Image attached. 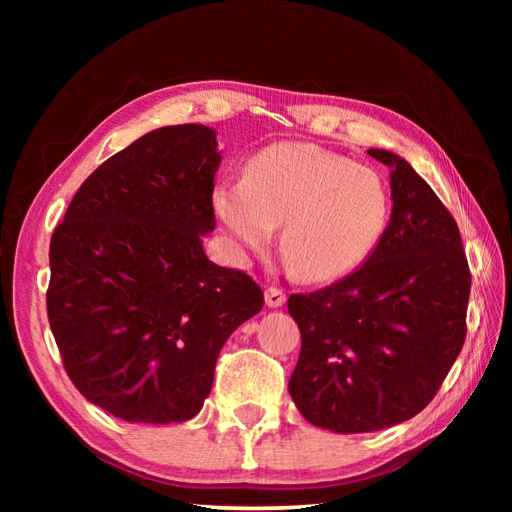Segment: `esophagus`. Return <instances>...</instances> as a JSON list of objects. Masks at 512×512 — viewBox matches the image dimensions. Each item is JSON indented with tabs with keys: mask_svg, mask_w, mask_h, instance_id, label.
<instances>
[{
	"mask_svg": "<svg viewBox=\"0 0 512 512\" xmlns=\"http://www.w3.org/2000/svg\"><path fill=\"white\" fill-rule=\"evenodd\" d=\"M284 302H287V293H284L282 289H277V287H268L266 289V305L268 307L277 309V307H282Z\"/></svg>",
	"mask_w": 512,
	"mask_h": 512,
	"instance_id": "obj_1",
	"label": "esophagus"
}]
</instances>
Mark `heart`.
<instances>
[{
	"label": "heart",
	"instance_id": "b5f03b06",
	"mask_svg": "<svg viewBox=\"0 0 512 512\" xmlns=\"http://www.w3.org/2000/svg\"><path fill=\"white\" fill-rule=\"evenodd\" d=\"M214 219L239 255L280 250L309 284L343 280L384 235L391 196L375 171L307 142H275L246 162L244 180L212 187Z\"/></svg>",
	"mask_w": 512,
	"mask_h": 512
}]
</instances>
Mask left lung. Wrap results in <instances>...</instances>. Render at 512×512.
I'll return each instance as SVG.
<instances>
[{
  "label": "left lung",
  "mask_w": 512,
  "mask_h": 512,
  "mask_svg": "<svg viewBox=\"0 0 512 512\" xmlns=\"http://www.w3.org/2000/svg\"><path fill=\"white\" fill-rule=\"evenodd\" d=\"M391 221L370 257L332 287L289 298L302 334L289 393L305 420L366 433L411 420L461 354L470 268L454 216L393 151Z\"/></svg>",
  "instance_id": "left-lung-1"
}]
</instances>
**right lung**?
<instances>
[{"instance_id": "add662e5", "label": "right lung", "mask_w": 512, "mask_h": 512, "mask_svg": "<svg viewBox=\"0 0 512 512\" xmlns=\"http://www.w3.org/2000/svg\"><path fill=\"white\" fill-rule=\"evenodd\" d=\"M219 164L214 128H155L85 180L51 237L47 314L67 375L126 422L192 420L225 341L264 307L203 250Z\"/></svg>"}]
</instances>
